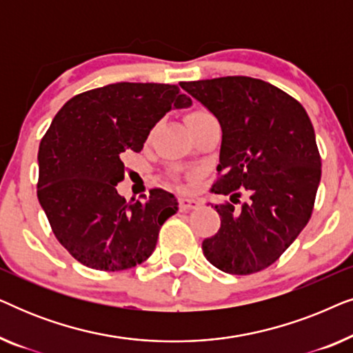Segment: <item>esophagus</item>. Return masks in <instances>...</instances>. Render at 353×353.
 <instances>
[{
	"label": "esophagus",
	"mask_w": 353,
	"mask_h": 353,
	"mask_svg": "<svg viewBox=\"0 0 353 353\" xmlns=\"http://www.w3.org/2000/svg\"><path fill=\"white\" fill-rule=\"evenodd\" d=\"M199 201L192 199V197H180V210L181 212H188L192 209H197L199 207Z\"/></svg>",
	"instance_id": "1"
}]
</instances>
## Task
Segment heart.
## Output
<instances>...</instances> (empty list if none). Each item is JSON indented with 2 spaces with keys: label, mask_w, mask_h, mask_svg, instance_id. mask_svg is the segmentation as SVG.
<instances>
[{
  "label": "heart",
  "mask_w": 353,
  "mask_h": 353,
  "mask_svg": "<svg viewBox=\"0 0 353 353\" xmlns=\"http://www.w3.org/2000/svg\"><path fill=\"white\" fill-rule=\"evenodd\" d=\"M205 114L207 112H204V110H197V112H192L188 120H191V119H194V117H199V115H205Z\"/></svg>",
  "instance_id": "b5f03b06"
}]
</instances>
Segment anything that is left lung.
Here are the masks:
<instances>
[{"label": "left lung", "mask_w": 353, "mask_h": 353, "mask_svg": "<svg viewBox=\"0 0 353 353\" xmlns=\"http://www.w3.org/2000/svg\"><path fill=\"white\" fill-rule=\"evenodd\" d=\"M221 127L215 194L249 201L214 205L221 225L202 252L221 272L250 274L276 262L310 220L321 178L315 130L305 109L276 86L250 77L183 81ZM238 201V199H236ZM236 204V202H234Z\"/></svg>", "instance_id": "left-lung-1"}]
</instances>
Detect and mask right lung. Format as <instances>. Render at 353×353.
<instances>
[{
  "label": "right lung",
  "instance_id": "right-lung-1",
  "mask_svg": "<svg viewBox=\"0 0 353 353\" xmlns=\"http://www.w3.org/2000/svg\"><path fill=\"white\" fill-rule=\"evenodd\" d=\"M192 103L176 85L120 81L67 101L38 151V201L52 233L85 267L120 272L154 252L159 230L176 214L172 192L127 202L117 192L128 152H139L156 123Z\"/></svg>",
  "mask_w": 353,
  "mask_h": 353
}]
</instances>
